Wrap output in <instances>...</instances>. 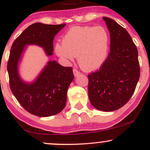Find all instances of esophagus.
<instances>
[{"mask_svg":"<svg viewBox=\"0 0 150 150\" xmlns=\"http://www.w3.org/2000/svg\"><path fill=\"white\" fill-rule=\"evenodd\" d=\"M73 74H74V75H75V77H77V75H80V72H79L78 70H76V69H73Z\"/></svg>","mask_w":150,"mask_h":150,"instance_id":"obj_1","label":"esophagus"}]
</instances>
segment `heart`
Instances as JSON below:
<instances>
[{"label": "heart", "instance_id": "heart-1", "mask_svg": "<svg viewBox=\"0 0 150 150\" xmlns=\"http://www.w3.org/2000/svg\"><path fill=\"white\" fill-rule=\"evenodd\" d=\"M110 36L101 26L75 27L64 34L62 43H56L57 56L66 62L73 61L78 56V63L85 71L100 68L107 59Z\"/></svg>", "mask_w": 150, "mask_h": 150}]
</instances>
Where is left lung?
Returning a JSON list of instances; mask_svg holds the SVG:
<instances>
[{"label": "left lung", "instance_id": "8db88e82", "mask_svg": "<svg viewBox=\"0 0 150 150\" xmlns=\"http://www.w3.org/2000/svg\"><path fill=\"white\" fill-rule=\"evenodd\" d=\"M110 32V53L104 65L88 75L91 104L103 111L119 109L130 100L140 78L138 52L125 29L104 17Z\"/></svg>", "mask_w": 150, "mask_h": 150}]
</instances>
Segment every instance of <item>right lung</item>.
<instances>
[{"mask_svg": "<svg viewBox=\"0 0 150 150\" xmlns=\"http://www.w3.org/2000/svg\"><path fill=\"white\" fill-rule=\"evenodd\" d=\"M65 26L32 24L15 39L10 49L8 62L10 89L22 107L35 116H53L65 108L68 89L74 79L73 68L49 61L34 82H26L19 75V63L26 46H41L46 56H52L53 39Z\"/></svg>", "mask_w": 150, "mask_h": 150, "instance_id": "add662e5", "label": "right lung"}]
</instances>
